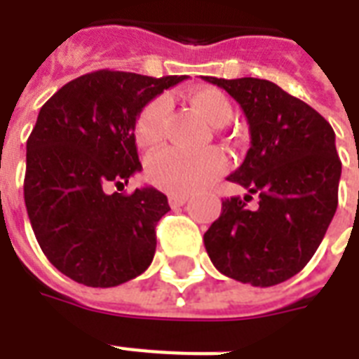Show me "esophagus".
I'll list each match as a JSON object with an SVG mask.
<instances>
[{
  "label": "esophagus",
  "mask_w": 359,
  "mask_h": 359,
  "mask_svg": "<svg viewBox=\"0 0 359 359\" xmlns=\"http://www.w3.org/2000/svg\"><path fill=\"white\" fill-rule=\"evenodd\" d=\"M188 199H190V196H186V194H169V205H171V207H180V205H184Z\"/></svg>",
  "instance_id": "obj_1"
}]
</instances>
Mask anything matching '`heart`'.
<instances>
[{
    "instance_id": "heart-1",
    "label": "heart",
    "mask_w": 359,
    "mask_h": 359,
    "mask_svg": "<svg viewBox=\"0 0 359 359\" xmlns=\"http://www.w3.org/2000/svg\"><path fill=\"white\" fill-rule=\"evenodd\" d=\"M188 102L212 126H224L233 117V106L218 87H197L188 93ZM168 104L156 98L141 109L134 124V140L141 149H154L163 141ZM225 168L222 152L216 149L188 152L165 149L147 162V179L171 194H190L216 179Z\"/></svg>"
}]
</instances>
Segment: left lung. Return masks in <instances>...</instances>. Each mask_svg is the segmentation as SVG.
<instances>
[{"label":"left lung","instance_id":"obj_1","mask_svg":"<svg viewBox=\"0 0 359 359\" xmlns=\"http://www.w3.org/2000/svg\"><path fill=\"white\" fill-rule=\"evenodd\" d=\"M203 80L240 104L251 135L244 162L227 177L248 196L222 201L219 218L205 233V248L227 278L272 287L311 261L337 210L335 132L318 111L272 81ZM253 195L259 197L255 209L247 207Z\"/></svg>","mask_w":359,"mask_h":359}]
</instances>
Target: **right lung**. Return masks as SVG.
Segmentation results:
<instances>
[{
  "instance_id": "1",
  "label": "right lung",
  "mask_w": 359,
  "mask_h": 359,
  "mask_svg": "<svg viewBox=\"0 0 359 359\" xmlns=\"http://www.w3.org/2000/svg\"><path fill=\"white\" fill-rule=\"evenodd\" d=\"M186 76L95 70L63 86L39 111L27 140L24 199L48 261L87 287H115L149 268L168 197L124 188L141 171L134 124Z\"/></svg>"
}]
</instances>
